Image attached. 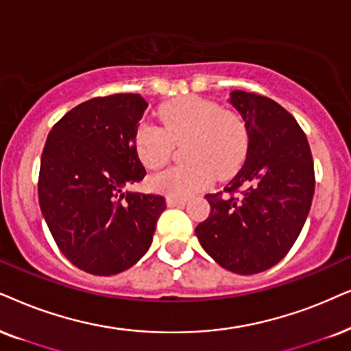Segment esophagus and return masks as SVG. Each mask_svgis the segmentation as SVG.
Returning a JSON list of instances; mask_svg holds the SVG:
<instances>
[{
	"label": "esophagus",
	"mask_w": 351,
	"mask_h": 351,
	"mask_svg": "<svg viewBox=\"0 0 351 351\" xmlns=\"http://www.w3.org/2000/svg\"><path fill=\"white\" fill-rule=\"evenodd\" d=\"M186 199L184 197H175V196H167V206L168 207H178L184 206Z\"/></svg>",
	"instance_id": "34e87169"
}]
</instances>
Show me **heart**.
I'll list each match as a JSON object with an SVG mask.
<instances>
[{"label": "heart", "mask_w": 351, "mask_h": 351, "mask_svg": "<svg viewBox=\"0 0 351 351\" xmlns=\"http://www.w3.org/2000/svg\"><path fill=\"white\" fill-rule=\"evenodd\" d=\"M162 128L143 124L136 132V150L150 170L171 160L173 145L184 144L186 165L152 178V188L175 197H188L214 178H227L245 160L250 132L238 113L199 97L171 101L160 110Z\"/></svg>", "instance_id": "heart-1"}]
</instances>
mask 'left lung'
<instances>
[{
    "instance_id": "left-lung-1",
    "label": "left lung",
    "mask_w": 351,
    "mask_h": 351,
    "mask_svg": "<svg viewBox=\"0 0 351 351\" xmlns=\"http://www.w3.org/2000/svg\"><path fill=\"white\" fill-rule=\"evenodd\" d=\"M245 119V165L223 193L206 194L210 214L196 227L201 246L230 272L252 275L280 263L300 237L314 196V163L296 119L267 97L233 90Z\"/></svg>"
}]
</instances>
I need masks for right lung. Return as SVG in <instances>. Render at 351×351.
Here are the masks:
<instances>
[{"label": "right lung", "instance_id": "add662e5", "mask_svg": "<svg viewBox=\"0 0 351 351\" xmlns=\"http://www.w3.org/2000/svg\"><path fill=\"white\" fill-rule=\"evenodd\" d=\"M139 94L95 97L51 128L42 152L38 202L66 259L92 275L130 269L152 245L165 197L128 191L144 180L136 132Z\"/></svg>", "mask_w": 351, "mask_h": 351}]
</instances>
